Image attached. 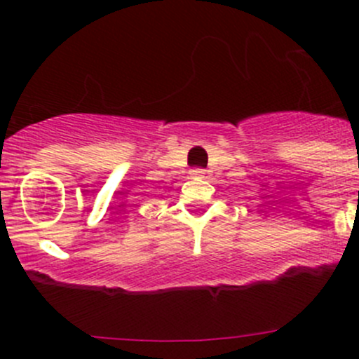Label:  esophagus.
<instances>
[{
    "instance_id": "esophagus-1",
    "label": "esophagus",
    "mask_w": 359,
    "mask_h": 359,
    "mask_svg": "<svg viewBox=\"0 0 359 359\" xmlns=\"http://www.w3.org/2000/svg\"><path fill=\"white\" fill-rule=\"evenodd\" d=\"M203 173H205V170H201V168H194V170H191V175H193V177H201Z\"/></svg>"
}]
</instances>
